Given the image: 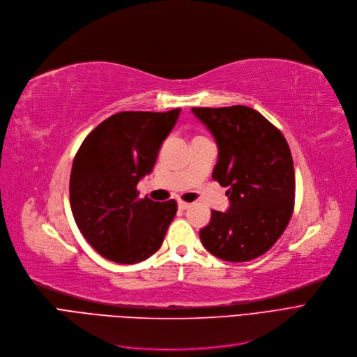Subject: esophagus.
I'll list each match as a JSON object with an SVG mask.
<instances>
[{
  "label": "esophagus",
  "mask_w": 357,
  "mask_h": 357,
  "mask_svg": "<svg viewBox=\"0 0 357 357\" xmlns=\"http://www.w3.org/2000/svg\"><path fill=\"white\" fill-rule=\"evenodd\" d=\"M177 205H178V209H181V211H185V209H189V208H190V203H188V202H183V200H178V202H177Z\"/></svg>",
  "instance_id": "esophagus-1"
}]
</instances>
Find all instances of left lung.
I'll use <instances>...</instances> for the list:
<instances>
[{
  "mask_svg": "<svg viewBox=\"0 0 357 357\" xmlns=\"http://www.w3.org/2000/svg\"><path fill=\"white\" fill-rule=\"evenodd\" d=\"M218 145L212 178L227 188L229 208L212 211L200 241L227 261H248L273 247L289 224L295 172L282 132L247 106L193 107Z\"/></svg>",
  "mask_w": 357,
  "mask_h": 357,
  "instance_id": "left-lung-1",
  "label": "left lung"
}]
</instances>
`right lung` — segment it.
I'll use <instances>...</instances> for the list:
<instances>
[{"label":"right lung","instance_id":"1","mask_svg":"<svg viewBox=\"0 0 357 357\" xmlns=\"http://www.w3.org/2000/svg\"><path fill=\"white\" fill-rule=\"evenodd\" d=\"M181 109L121 112L84 139L74 158L70 202L78 229L107 260L139 263L157 252L177 212L176 200L139 199Z\"/></svg>","mask_w":357,"mask_h":357}]
</instances>
